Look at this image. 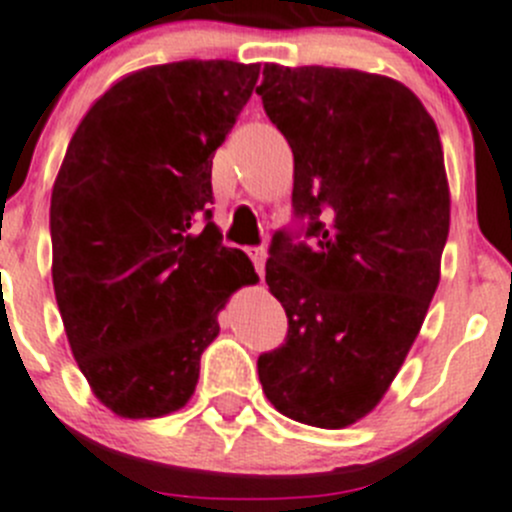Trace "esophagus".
Listing matches in <instances>:
<instances>
[{"instance_id": "obj_1", "label": "esophagus", "mask_w": 512, "mask_h": 512, "mask_svg": "<svg viewBox=\"0 0 512 512\" xmlns=\"http://www.w3.org/2000/svg\"><path fill=\"white\" fill-rule=\"evenodd\" d=\"M247 255H250V260L255 262V270L257 275H265V260H267V252L265 247H252V250H247Z\"/></svg>"}]
</instances>
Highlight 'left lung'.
Segmentation results:
<instances>
[{"label": "left lung", "mask_w": 512, "mask_h": 512, "mask_svg": "<svg viewBox=\"0 0 512 512\" xmlns=\"http://www.w3.org/2000/svg\"><path fill=\"white\" fill-rule=\"evenodd\" d=\"M257 95L293 148L303 222L270 242L265 283L288 338L257 358V374L280 414L341 429L386 394L439 285L442 143L422 100L384 75L265 65Z\"/></svg>", "instance_id": "8db88e82"}]
</instances>
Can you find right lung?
<instances>
[{
	"label": "right lung",
	"instance_id": "right-lung-1",
	"mask_svg": "<svg viewBox=\"0 0 512 512\" xmlns=\"http://www.w3.org/2000/svg\"><path fill=\"white\" fill-rule=\"evenodd\" d=\"M260 65L181 60L93 103L52 186V285L93 394L151 419L191 399L229 295L257 283L212 222V159Z\"/></svg>",
	"mask_w": 512,
	"mask_h": 512
}]
</instances>
